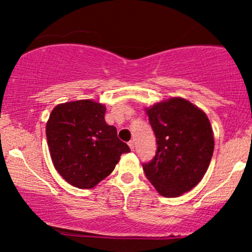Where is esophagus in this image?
Here are the masks:
<instances>
[{
	"label": "esophagus",
	"instance_id": "1",
	"mask_svg": "<svg viewBox=\"0 0 252 252\" xmlns=\"http://www.w3.org/2000/svg\"><path fill=\"white\" fill-rule=\"evenodd\" d=\"M129 147H130V149H131V150H134L135 149V142H134V141H129Z\"/></svg>",
	"mask_w": 252,
	"mask_h": 252
}]
</instances>
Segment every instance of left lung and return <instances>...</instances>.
Returning <instances> with one entry per match:
<instances>
[{
    "label": "left lung",
    "mask_w": 252,
    "mask_h": 252,
    "mask_svg": "<svg viewBox=\"0 0 252 252\" xmlns=\"http://www.w3.org/2000/svg\"><path fill=\"white\" fill-rule=\"evenodd\" d=\"M158 143L152 161L143 163L147 179L162 196L176 198L201 181L209 168L215 138L206 114L180 97L146 109Z\"/></svg>",
    "instance_id": "1"
}]
</instances>
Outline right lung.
<instances>
[{"instance_id":"add662e5","label":"right lung","mask_w":252,"mask_h":252,"mask_svg":"<svg viewBox=\"0 0 252 252\" xmlns=\"http://www.w3.org/2000/svg\"><path fill=\"white\" fill-rule=\"evenodd\" d=\"M105 106L91 99L59 104L46 124L48 149L60 175L78 189H92L111 174L128 144L104 120Z\"/></svg>"}]
</instances>
